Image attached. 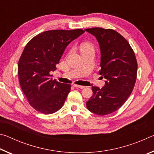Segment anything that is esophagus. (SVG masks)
Listing matches in <instances>:
<instances>
[{"label": "esophagus", "instance_id": "esophagus-1", "mask_svg": "<svg viewBox=\"0 0 154 154\" xmlns=\"http://www.w3.org/2000/svg\"><path fill=\"white\" fill-rule=\"evenodd\" d=\"M73 86L75 88H80V89H83L85 88V86H83V85H76V84H73Z\"/></svg>", "mask_w": 154, "mask_h": 154}]
</instances>
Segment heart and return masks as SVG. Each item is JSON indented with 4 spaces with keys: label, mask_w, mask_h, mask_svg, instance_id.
<instances>
[{
    "label": "heart",
    "mask_w": 154,
    "mask_h": 154,
    "mask_svg": "<svg viewBox=\"0 0 154 154\" xmlns=\"http://www.w3.org/2000/svg\"><path fill=\"white\" fill-rule=\"evenodd\" d=\"M88 49H92V47L89 43H84L82 46V51L88 50Z\"/></svg>",
    "instance_id": "1"
}]
</instances>
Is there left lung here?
<instances>
[{
    "mask_svg": "<svg viewBox=\"0 0 154 154\" xmlns=\"http://www.w3.org/2000/svg\"><path fill=\"white\" fill-rule=\"evenodd\" d=\"M94 36L100 50L99 73L105 78L102 88L92 86L86 106L92 113L105 116L119 109L132 93L137 79V62L128 42L112 29H85Z\"/></svg>",
    "mask_w": 154,
    "mask_h": 154,
    "instance_id": "obj_1",
    "label": "left lung"
}]
</instances>
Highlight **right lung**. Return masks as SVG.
Listing matches in <instances>:
<instances>
[{
	"mask_svg": "<svg viewBox=\"0 0 154 154\" xmlns=\"http://www.w3.org/2000/svg\"><path fill=\"white\" fill-rule=\"evenodd\" d=\"M84 32L80 29L45 31L26 45L18 62V77L24 95L37 111L51 114L63 106L71 85L53 80L50 72L56 69L68 45Z\"/></svg>",
	"mask_w": 154,
	"mask_h": 154,
	"instance_id": "right-lung-1",
	"label": "right lung"
}]
</instances>
